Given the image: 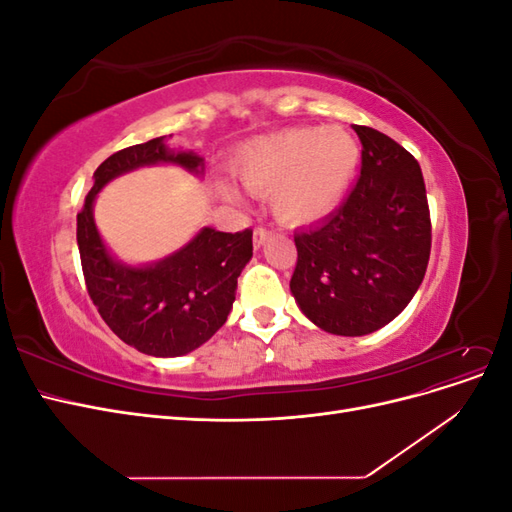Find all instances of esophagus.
<instances>
[{"mask_svg":"<svg viewBox=\"0 0 512 512\" xmlns=\"http://www.w3.org/2000/svg\"><path fill=\"white\" fill-rule=\"evenodd\" d=\"M269 237H271V230L269 228H262V226L254 228V247H256V250H258V247L265 245V241Z\"/></svg>","mask_w":512,"mask_h":512,"instance_id":"34e87169","label":"esophagus"}]
</instances>
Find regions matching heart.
Wrapping results in <instances>:
<instances>
[{
	"mask_svg": "<svg viewBox=\"0 0 512 512\" xmlns=\"http://www.w3.org/2000/svg\"><path fill=\"white\" fill-rule=\"evenodd\" d=\"M359 162V141L348 130L292 128L245 143L232 160V175L247 192L271 194L273 213L282 222L309 224L342 203ZM220 192L239 198L230 185H220Z\"/></svg>",
	"mask_w": 512,
	"mask_h": 512,
	"instance_id": "heart-1",
	"label": "heart"
}]
</instances>
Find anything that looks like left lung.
Here are the masks:
<instances>
[{
    "instance_id": "1",
    "label": "left lung",
    "mask_w": 512,
    "mask_h": 512,
    "mask_svg": "<svg viewBox=\"0 0 512 512\" xmlns=\"http://www.w3.org/2000/svg\"><path fill=\"white\" fill-rule=\"evenodd\" d=\"M361 177L337 211L294 235L290 292L316 327L333 335L374 333L404 312L421 286L431 220L421 166L386 134L354 126Z\"/></svg>"
}]
</instances>
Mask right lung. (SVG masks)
<instances>
[{
	"mask_svg": "<svg viewBox=\"0 0 512 512\" xmlns=\"http://www.w3.org/2000/svg\"><path fill=\"white\" fill-rule=\"evenodd\" d=\"M166 141V136L151 138L106 158L76 215V243L91 301L119 339L151 356H181L211 339L226 322L237 277L252 258L250 228L232 235L209 226L179 252L147 267L123 265L108 254L94 222V200L108 181L149 164H177L203 175V158L170 149Z\"/></svg>",
	"mask_w": 512,
	"mask_h": 512,
	"instance_id": "obj_1",
	"label": "right lung"
}]
</instances>
